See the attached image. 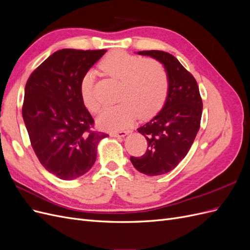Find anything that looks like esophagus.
Returning a JSON list of instances; mask_svg holds the SVG:
<instances>
[{
    "instance_id": "1",
    "label": "esophagus",
    "mask_w": 250,
    "mask_h": 250,
    "mask_svg": "<svg viewBox=\"0 0 250 250\" xmlns=\"http://www.w3.org/2000/svg\"><path fill=\"white\" fill-rule=\"evenodd\" d=\"M109 134H110V137H113V138H123L126 134H128V131H125V130L113 131V132H110Z\"/></svg>"
}]
</instances>
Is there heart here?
Returning a JSON list of instances; mask_svg holds the SVG:
<instances>
[{
    "label": "heart",
    "instance_id": "obj_1",
    "mask_svg": "<svg viewBox=\"0 0 250 250\" xmlns=\"http://www.w3.org/2000/svg\"><path fill=\"white\" fill-rule=\"evenodd\" d=\"M104 76L119 81L116 98L119 103L105 110L97 123L104 130H120L129 126L135 117L146 119L160 111L169 94V77L164 65L154 59L115 51L99 63ZM94 74L83 75L79 93L84 107L98 113L101 104L94 93Z\"/></svg>",
    "mask_w": 250,
    "mask_h": 250
}]
</instances>
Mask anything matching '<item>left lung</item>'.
<instances>
[{"label": "left lung", "mask_w": 250, "mask_h": 250, "mask_svg": "<svg viewBox=\"0 0 250 250\" xmlns=\"http://www.w3.org/2000/svg\"><path fill=\"white\" fill-rule=\"evenodd\" d=\"M162 62L169 77V94L163 109L138 131L147 140L145 154L131 156L133 167L149 176L173 170L188 154L200 128L202 99L197 81L177 58L157 50L141 51Z\"/></svg>", "instance_id": "obj_1"}]
</instances>
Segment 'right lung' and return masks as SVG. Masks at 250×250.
I'll use <instances>...</instances> for the list:
<instances>
[{
	"label": "right lung",
	"mask_w": 250,
	"mask_h": 250,
	"mask_svg": "<svg viewBox=\"0 0 250 250\" xmlns=\"http://www.w3.org/2000/svg\"><path fill=\"white\" fill-rule=\"evenodd\" d=\"M105 52L56 51L27 80L21 115L31 146L43 168L60 179L85 174L96 162L98 143L108 137L94 130L79 93L82 76Z\"/></svg>",
	"instance_id": "obj_1"
}]
</instances>
